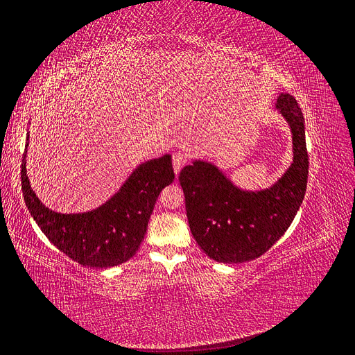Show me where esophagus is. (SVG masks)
Wrapping results in <instances>:
<instances>
[{"mask_svg":"<svg viewBox=\"0 0 355 355\" xmlns=\"http://www.w3.org/2000/svg\"><path fill=\"white\" fill-rule=\"evenodd\" d=\"M186 162H187V155L184 152H175L173 155V166H174L175 175L180 173L181 168L186 165Z\"/></svg>","mask_w":355,"mask_h":355,"instance_id":"obj_1","label":"esophagus"}]
</instances>
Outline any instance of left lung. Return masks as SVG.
Returning a JSON list of instances; mask_svg holds the SVG:
<instances>
[{"label":"left lung","instance_id":"left-lung-1","mask_svg":"<svg viewBox=\"0 0 355 355\" xmlns=\"http://www.w3.org/2000/svg\"><path fill=\"white\" fill-rule=\"evenodd\" d=\"M275 108L290 127L293 162L269 187L241 189L224 169L203 159H193L180 173L193 237L220 263H243L266 253L303 203L309 175L304 116L288 94H279Z\"/></svg>","mask_w":355,"mask_h":355}]
</instances>
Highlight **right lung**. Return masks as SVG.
Masks as SVG:
<instances>
[{
    "instance_id": "add662e5",
    "label": "right lung",
    "mask_w": 355,
    "mask_h": 355,
    "mask_svg": "<svg viewBox=\"0 0 355 355\" xmlns=\"http://www.w3.org/2000/svg\"><path fill=\"white\" fill-rule=\"evenodd\" d=\"M21 162L24 203L33 220L60 252L87 268H112L133 257L146 234L157 196L174 181L171 155L139 164L111 198L86 212L52 211L36 196Z\"/></svg>"
}]
</instances>
